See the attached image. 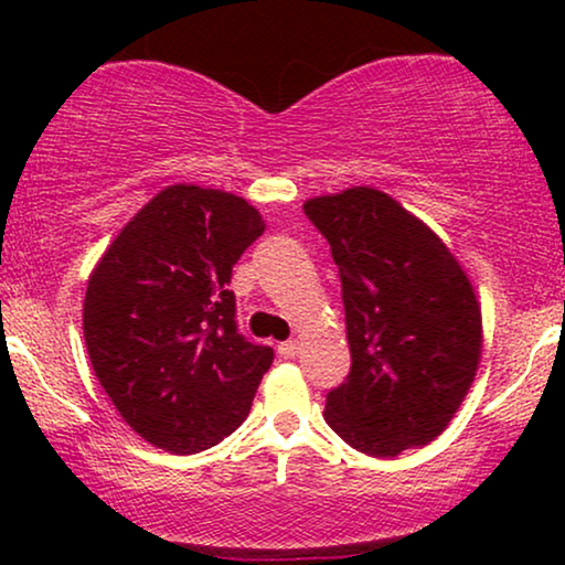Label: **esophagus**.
<instances>
[{"instance_id": "esophagus-1", "label": "esophagus", "mask_w": 565, "mask_h": 565, "mask_svg": "<svg viewBox=\"0 0 565 565\" xmlns=\"http://www.w3.org/2000/svg\"><path fill=\"white\" fill-rule=\"evenodd\" d=\"M277 352H280V358H285V360H296L300 354V342L298 339H290V342L277 344Z\"/></svg>"}]
</instances>
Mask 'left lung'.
Listing matches in <instances>:
<instances>
[{"label":"left lung","instance_id":"1","mask_svg":"<svg viewBox=\"0 0 565 565\" xmlns=\"http://www.w3.org/2000/svg\"><path fill=\"white\" fill-rule=\"evenodd\" d=\"M303 211L339 267L352 354L323 419L373 458L429 445L481 365L473 282L450 246L388 192L347 188L306 200Z\"/></svg>","mask_w":565,"mask_h":565}]
</instances>
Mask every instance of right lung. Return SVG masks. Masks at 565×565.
I'll return each mask as SVG.
<instances>
[{"mask_svg":"<svg viewBox=\"0 0 565 565\" xmlns=\"http://www.w3.org/2000/svg\"><path fill=\"white\" fill-rule=\"evenodd\" d=\"M265 218L226 190H159L92 269L82 327L122 422L159 450L192 455L249 414L273 350L236 331L231 273Z\"/></svg>","mask_w":565,"mask_h":565,"instance_id":"add662e5","label":"right lung"}]
</instances>
